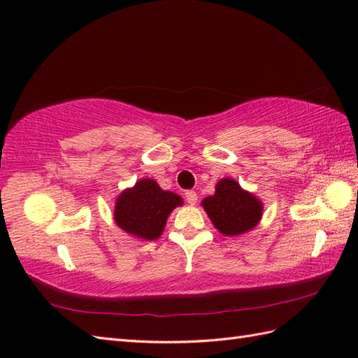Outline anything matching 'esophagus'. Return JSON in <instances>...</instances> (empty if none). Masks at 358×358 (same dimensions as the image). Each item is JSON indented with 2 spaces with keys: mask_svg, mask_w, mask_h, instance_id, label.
<instances>
[{
  "mask_svg": "<svg viewBox=\"0 0 358 358\" xmlns=\"http://www.w3.org/2000/svg\"><path fill=\"white\" fill-rule=\"evenodd\" d=\"M186 200H187L189 204H191V206H194V204L199 201V195H196V192H194V191H187L186 192Z\"/></svg>",
  "mask_w": 358,
  "mask_h": 358,
  "instance_id": "esophagus-1",
  "label": "esophagus"
}]
</instances>
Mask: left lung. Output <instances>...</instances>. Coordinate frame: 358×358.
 Masks as SVG:
<instances>
[{"mask_svg":"<svg viewBox=\"0 0 358 358\" xmlns=\"http://www.w3.org/2000/svg\"><path fill=\"white\" fill-rule=\"evenodd\" d=\"M201 206L224 237H238L252 231L263 215L262 200L227 177L218 181L215 194L206 196Z\"/></svg>","mask_w":358,"mask_h":358,"instance_id":"8db88e82","label":"left lung"}]
</instances>
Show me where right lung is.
Returning <instances> with one entry per match:
<instances>
[{
    "label": "right lung",
    "mask_w": 358,
    "mask_h": 358,
    "mask_svg": "<svg viewBox=\"0 0 358 358\" xmlns=\"http://www.w3.org/2000/svg\"><path fill=\"white\" fill-rule=\"evenodd\" d=\"M181 204L180 195L163 191L155 180L141 178L117 196L113 220L131 237L152 241L159 238L171 212Z\"/></svg>",
    "instance_id": "right-lung-1"
}]
</instances>
